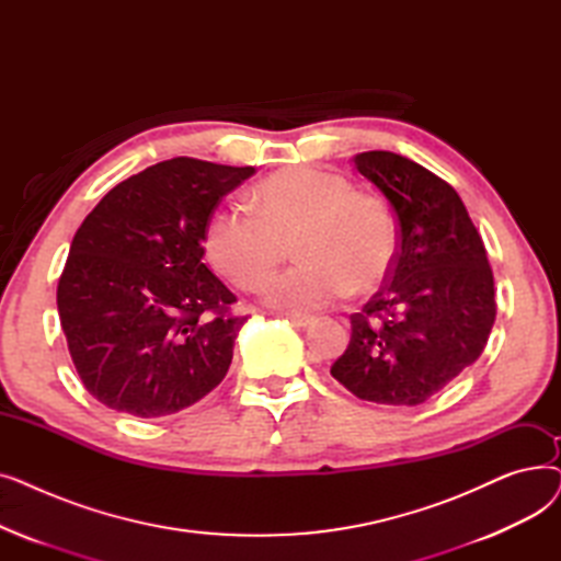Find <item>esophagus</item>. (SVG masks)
Returning <instances> with one entry per match:
<instances>
[{
    "label": "esophagus",
    "instance_id": "34e87169",
    "mask_svg": "<svg viewBox=\"0 0 561 561\" xmlns=\"http://www.w3.org/2000/svg\"><path fill=\"white\" fill-rule=\"evenodd\" d=\"M284 318L296 328H309L313 322V316H307V313H284Z\"/></svg>",
    "mask_w": 561,
    "mask_h": 561
}]
</instances>
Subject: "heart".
Returning <instances> with one entry per match:
<instances>
[{"mask_svg":"<svg viewBox=\"0 0 561 561\" xmlns=\"http://www.w3.org/2000/svg\"><path fill=\"white\" fill-rule=\"evenodd\" d=\"M252 209L218 206L202 231L204 256L227 282L256 290L273 277L293 241L302 261L265 288L282 311L328 307L355 288L370 293L396 263V225L379 197L352 191L343 174L293 165L265 176Z\"/></svg>","mask_w":561,"mask_h":561,"instance_id":"1","label":"heart"}]
</instances>
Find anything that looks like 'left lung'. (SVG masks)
Returning a JSON list of instances; mask_svg holds the SVG:
<instances>
[{
	"instance_id": "left-lung-1",
	"label": "left lung",
	"mask_w": 561,
	"mask_h": 561,
	"mask_svg": "<svg viewBox=\"0 0 561 561\" xmlns=\"http://www.w3.org/2000/svg\"><path fill=\"white\" fill-rule=\"evenodd\" d=\"M355 165L393 206L398 252L389 282L350 316L332 377L362 400L416 407L482 355L495 320L493 273L448 182L385 150L357 154Z\"/></svg>"
}]
</instances>
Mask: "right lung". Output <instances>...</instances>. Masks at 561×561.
Listing matches in <instances>:
<instances>
[{"label": "right lung", "instance_id": "1", "mask_svg": "<svg viewBox=\"0 0 561 561\" xmlns=\"http://www.w3.org/2000/svg\"><path fill=\"white\" fill-rule=\"evenodd\" d=\"M176 157L108 191L77 229L56 305L85 391L136 419L176 414L229 370L248 318L202 263V231L248 176Z\"/></svg>", "mask_w": 561, "mask_h": 561}]
</instances>
